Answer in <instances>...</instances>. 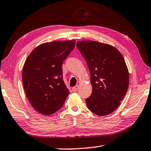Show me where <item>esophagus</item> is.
Wrapping results in <instances>:
<instances>
[{
  "instance_id": "esophagus-1",
  "label": "esophagus",
  "mask_w": 151,
  "mask_h": 151,
  "mask_svg": "<svg viewBox=\"0 0 151 151\" xmlns=\"http://www.w3.org/2000/svg\"><path fill=\"white\" fill-rule=\"evenodd\" d=\"M78 85H76L74 87H73V88H72V89H73V91L75 92V91H76L78 90Z\"/></svg>"
}]
</instances>
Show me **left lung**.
<instances>
[{"mask_svg":"<svg viewBox=\"0 0 151 151\" xmlns=\"http://www.w3.org/2000/svg\"><path fill=\"white\" fill-rule=\"evenodd\" d=\"M76 47L87 62L93 90L86 99L88 109L99 116L115 111L125 97L129 73L125 60L116 47L94 41H80Z\"/></svg>","mask_w":151,"mask_h":151,"instance_id":"left-lung-1","label":"left lung"}]
</instances>
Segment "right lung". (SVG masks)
I'll return each instance as SVG.
<instances>
[{
    "label": "right lung",
    "instance_id": "1",
    "mask_svg": "<svg viewBox=\"0 0 151 151\" xmlns=\"http://www.w3.org/2000/svg\"><path fill=\"white\" fill-rule=\"evenodd\" d=\"M75 44V40L44 43L26 59L23 87L30 104L39 113L53 114L64 105L69 91L64 83L62 66Z\"/></svg>",
    "mask_w": 151,
    "mask_h": 151
}]
</instances>
